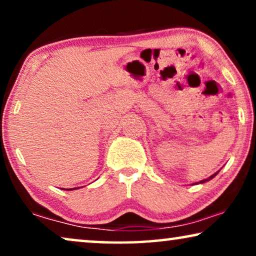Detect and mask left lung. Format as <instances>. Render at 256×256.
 <instances>
[{
    "label": "left lung",
    "instance_id": "obj_1",
    "mask_svg": "<svg viewBox=\"0 0 256 256\" xmlns=\"http://www.w3.org/2000/svg\"><path fill=\"white\" fill-rule=\"evenodd\" d=\"M218 172H219V171H216V174H212V176H210L208 178H206V180H200V182H198V183H194V184H199V183H200V184H202V183H205V182H208V180H212V178H214V177L216 176V174H218Z\"/></svg>",
    "mask_w": 256,
    "mask_h": 256
}]
</instances>
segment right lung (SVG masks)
I'll list each match as a JSON object with an SVG mask.
<instances>
[{"mask_svg":"<svg viewBox=\"0 0 256 256\" xmlns=\"http://www.w3.org/2000/svg\"><path fill=\"white\" fill-rule=\"evenodd\" d=\"M66 190H76V188H66Z\"/></svg>","mask_w":256,"mask_h":256,"instance_id":"add662e5","label":"right lung"}]
</instances>
